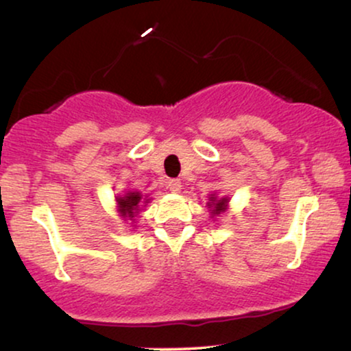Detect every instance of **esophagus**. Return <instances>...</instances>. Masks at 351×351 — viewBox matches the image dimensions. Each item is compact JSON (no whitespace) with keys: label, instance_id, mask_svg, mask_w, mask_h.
<instances>
[{"label":"esophagus","instance_id":"obj_1","mask_svg":"<svg viewBox=\"0 0 351 351\" xmlns=\"http://www.w3.org/2000/svg\"><path fill=\"white\" fill-rule=\"evenodd\" d=\"M168 189L171 191V193H180L181 191V181L180 180H168Z\"/></svg>","mask_w":351,"mask_h":351}]
</instances>
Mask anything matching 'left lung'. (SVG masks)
<instances>
[{
    "mask_svg": "<svg viewBox=\"0 0 351 351\" xmlns=\"http://www.w3.org/2000/svg\"><path fill=\"white\" fill-rule=\"evenodd\" d=\"M212 201V204L208 202V206L210 207H214V210H212V217H215V215H219L220 212H223V208H225V206H227V199H220V201H215L214 197L210 199Z\"/></svg>",
    "mask_w": 351,
    "mask_h": 351,
    "instance_id": "obj_1",
    "label": "left lung"
}]
</instances>
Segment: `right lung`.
I'll list each match as a JSON object with an SVG mask.
<instances>
[{"instance_id":"add662e5","label":"right lung","mask_w":351,"mask_h":351,"mask_svg":"<svg viewBox=\"0 0 351 351\" xmlns=\"http://www.w3.org/2000/svg\"><path fill=\"white\" fill-rule=\"evenodd\" d=\"M141 199H143V196L139 193H128V196L118 197L119 210L123 212V215L130 217L131 220L134 219V215L139 212Z\"/></svg>"}]
</instances>
